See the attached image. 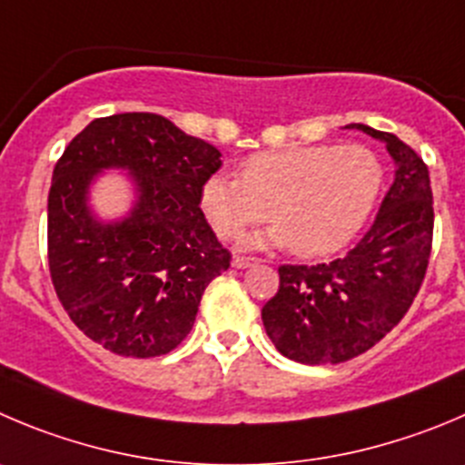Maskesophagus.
<instances>
[{"label": "esophagus", "instance_id": "esophagus-1", "mask_svg": "<svg viewBox=\"0 0 465 465\" xmlns=\"http://www.w3.org/2000/svg\"><path fill=\"white\" fill-rule=\"evenodd\" d=\"M260 260L255 258H235L232 260V267L235 269H246V267H253V264H258Z\"/></svg>", "mask_w": 465, "mask_h": 465}]
</instances>
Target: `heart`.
Segmentation results:
<instances>
[{
  "label": "heart",
  "instance_id": "b5f03b06",
  "mask_svg": "<svg viewBox=\"0 0 465 465\" xmlns=\"http://www.w3.org/2000/svg\"><path fill=\"white\" fill-rule=\"evenodd\" d=\"M383 187L377 154L362 145H294L251 154L240 180L212 173L201 184V210L225 240L267 216V230L246 246H290L299 258L338 253L372 214Z\"/></svg>",
  "mask_w": 465,
  "mask_h": 465
}]
</instances>
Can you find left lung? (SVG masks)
Segmentation results:
<instances>
[{
  "label": "left lung",
  "instance_id": "1",
  "mask_svg": "<svg viewBox=\"0 0 465 465\" xmlns=\"http://www.w3.org/2000/svg\"><path fill=\"white\" fill-rule=\"evenodd\" d=\"M386 143L395 180L372 228L344 258L282 264L281 287L262 308L273 347L303 365H335L368 351L413 303L431 253L434 201L422 159L395 134L353 123Z\"/></svg>",
  "mask_w": 465,
  "mask_h": 465
}]
</instances>
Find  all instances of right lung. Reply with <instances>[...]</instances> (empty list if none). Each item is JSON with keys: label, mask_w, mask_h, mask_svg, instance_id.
<instances>
[{"label": "right lung", "mask_w": 465, "mask_h": 465, "mask_svg": "<svg viewBox=\"0 0 465 465\" xmlns=\"http://www.w3.org/2000/svg\"><path fill=\"white\" fill-rule=\"evenodd\" d=\"M221 153L157 114L88 123L64 150L47 198L56 296L93 342L118 356L169 353L192 331L201 296L230 267L201 212ZM104 170L127 173L133 203L104 220L90 203Z\"/></svg>", "instance_id": "1"}]
</instances>
